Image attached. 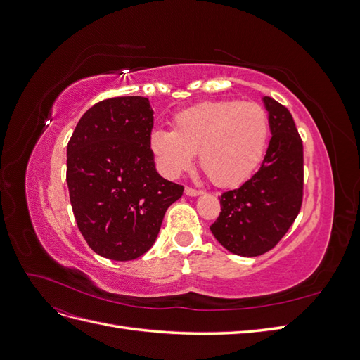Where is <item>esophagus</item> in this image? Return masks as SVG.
Listing matches in <instances>:
<instances>
[{"label":"esophagus","mask_w":360,"mask_h":360,"mask_svg":"<svg viewBox=\"0 0 360 360\" xmlns=\"http://www.w3.org/2000/svg\"><path fill=\"white\" fill-rule=\"evenodd\" d=\"M184 193H186L188 197H198V195L202 193V191L193 189V188H184Z\"/></svg>","instance_id":"34e87169"}]
</instances>
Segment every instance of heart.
<instances>
[{"mask_svg":"<svg viewBox=\"0 0 360 360\" xmlns=\"http://www.w3.org/2000/svg\"><path fill=\"white\" fill-rule=\"evenodd\" d=\"M171 130L155 129L148 148L158 169L168 179L188 171L198 153L205 176L217 186L248 180L264 159L270 132L263 106L240 101H209L172 117Z\"/></svg>","mask_w":360,"mask_h":360,"instance_id":"heart-1","label":"heart"}]
</instances>
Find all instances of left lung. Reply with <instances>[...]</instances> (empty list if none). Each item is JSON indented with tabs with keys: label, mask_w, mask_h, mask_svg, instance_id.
Here are the masks:
<instances>
[{
	"label": "left lung",
	"mask_w": 360,
	"mask_h": 360,
	"mask_svg": "<svg viewBox=\"0 0 360 360\" xmlns=\"http://www.w3.org/2000/svg\"><path fill=\"white\" fill-rule=\"evenodd\" d=\"M271 138L259 169L240 188L221 195V213L210 230L230 252L258 257L274 249L300 212L303 144L284 105L263 97Z\"/></svg>",
	"instance_id": "left-lung-1"
}]
</instances>
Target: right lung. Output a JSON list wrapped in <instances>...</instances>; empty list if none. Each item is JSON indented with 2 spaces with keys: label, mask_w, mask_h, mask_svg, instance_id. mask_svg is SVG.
<instances>
[{
  "label": "right lung",
  "mask_w": 360,
  "mask_h": 360,
  "mask_svg": "<svg viewBox=\"0 0 360 360\" xmlns=\"http://www.w3.org/2000/svg\"><path fill=\"white\" fill-rule=\"evenodd\" d=\"M153 110L147 97L123 96L91 106L68 144L70 204L96 254L130 261L146 254L183 186L159 176L148 148Z\"/></svg>",
  "instance_id": "1"
}]
</instances>
